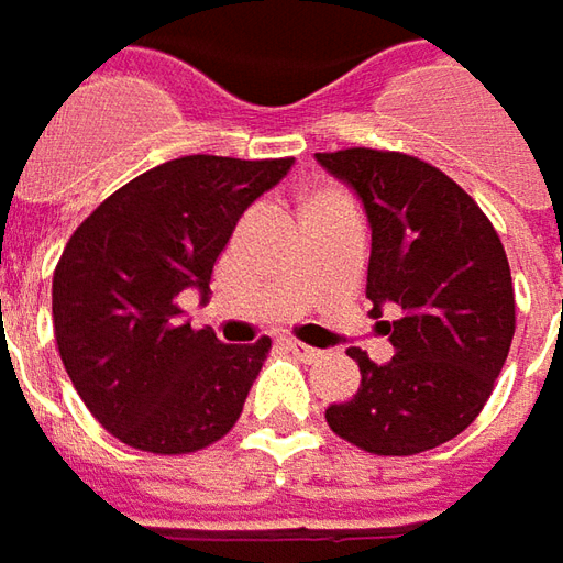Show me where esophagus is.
Masks as SVG:
<instances>
[{"label": "esophagus", "instance_id": "34e87169", "mask_svg": "<svg viewBox=\"0 0 563 563\" xmlns=\"http://www.w3.org/2000/svg\"><path fill=\"white\" fill-rule=\"evenodd\" d=\"M285 346H288L290 352H294V355L300 358V362H319L321 355H324L321 349L309 346V343H303V340H294V336H290V340H288V343H285Z\"/></svg>", "mask_w": 563, "mask_h": 563}]
</instances>
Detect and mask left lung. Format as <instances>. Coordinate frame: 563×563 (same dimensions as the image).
Segmentation results:
<instances>
[{
  "mask_svg": "<svg viewBox=\"0 0 563 563\" xmlns=\"http://www.w3.org/2000/svg\"><path fill=\"white\" fill-rule=\"evenodd\" d=\"M364 201L371 223L367 300L393 362L362 349L358 393L324 420L377 456H413L456 438L482 413L515 336V288L503 242L444 170L389 150L316 153ZM394 319L379 322L382 309Z\"/></svg>",
  "mask_w": 563,
  "mask_h": 563,
  "instance_id": "8db88e82",
  "label": "left lung"
}]
</instances>
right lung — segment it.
<instances>
[{
	"label": "right lung",
	"instance_id": "1",
	"mask_svg": "<svg viewBox=\"0 0 563 563\" xmlns=\"http://www.w3.org/2000/svg\"><path fill=\"white\" fill-rule=\"evenodd\" d=\"M294 158L184 156L115 189L54 266L60 362L95 420L128 448L177 456L230 432L273 340L220 343L180 321L177 297L211 290L244 208Z\"/></svg>",
	"mask_w": 563,
	"mask_h": 563
}]
</instances>
